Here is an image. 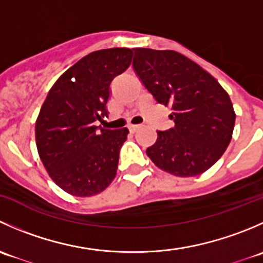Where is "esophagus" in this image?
Returning <instances> with one entry per match:
<instances>
[{
  "label": "esophagus",
  "mask_w": 263,
  "mask_h": 263,
  "mask_svg": "<svg viewBox=\"0 0 263 263\" xmlns=\"http://www.w3.org/2000/svg\"><path fill=\"white\" fill-rule=\"evenodd\" d=\"M128 128L131 132H136L137 129L140 128V124H132V123H128Z\"/></svg>",
  "instance_id": "esophagus-1"
}]
</instances>
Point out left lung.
<instances>
[{
    "mask_svg": "<svg viewBox=\"0 0 263 263\" xmlns=\"http://www.w3.org/2000/svg\"><path fill=\"white\" fill-rule=\"evenodd\" d=\"M134 70L155 100L172 107L173 128L158 131L146 154L158 168L195 177L214 165L232 140L235 112L208 71L176 50L134 48Z\"/></svg>",
    "mask_w": 263,
    "mask_h": 263,
    "instance_id": "left-lung-1",
    "label": "left lung"
}]
</instances>
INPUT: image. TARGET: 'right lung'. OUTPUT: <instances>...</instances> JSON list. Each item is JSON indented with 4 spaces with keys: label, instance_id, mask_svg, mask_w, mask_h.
<instances>
[{
    "label": "right lung",
    "instance_id": "right-lung-1",
    "mask_svg": "<svg viewBox=\"0 0 263 263\" xmlns=\"http://www.w3.org/2000/svg\"><path fill=\"white\" fill-rule=\"evenodd\" d=\"M132 50L109 48L85 55L49 90L35 123L39 156L65 192L89 197L112 183L128 129L98 128L108 116L110 82L131 65Z\"/></svg>",
    "mask_w": 263,
    "mask_h": 263
}]
</instances>
